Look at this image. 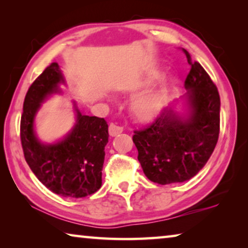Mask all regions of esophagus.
<instances>
[{
    "label": "esophagus",
    "mask_w": 248,
    "mask_h": 248,
    "mask_svg": "<svg viewBox=\"0 0 248 248\" xmlns=\"http://www.w3.org/2000/svg\"><path fill=\"white\" fill-rule=\"evenodd\" d=\"M123 131H124L123 127H119V125H117L115 124H111L110 125H109V134H110V137L118 136V134Z\"/></svg>",
    "instance_id": "1"
}]
</instances>
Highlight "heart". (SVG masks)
I'll use <instances>...</instances> for the list:
<instances>
[{"mask_svg":"<svg viewBox=\"0 0 248 248\" xmlns=\"http://www.w3.org/2000/svg\"><path fill=\"white\" fill-rule=\"evenodd\" d=\"M157 77V73L148 75V77L142 79L140 83H138L134 86H132L130 91L136 92L141 89V87L149 85V84ZM166 93L167 84L165 81H162L156 84L155 86L151 87V89L134 96L131 102V110L134 117L142 121L152 118V117L158 111V109L161 108L162 104L166 97Z\"/></svg>","mask_w":248,"mask_h":248,"instance_id":"obj_1","label":"heart"}]
</instances>
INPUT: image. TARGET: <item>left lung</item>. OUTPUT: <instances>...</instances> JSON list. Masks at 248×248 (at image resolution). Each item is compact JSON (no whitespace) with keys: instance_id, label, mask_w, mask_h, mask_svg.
Segmentation results:
<instances>
[{"instance_id":"obj_1","label":"left lung","mask_w":248,"mask_h":248,"mask_svg":"<svg viewBox=\"0 0 248 248\" xmlns=\"http://www.w3.org/2000/svg\"><path fill=\"white\" fill-rule=\"evenodd\" d=\"M182 50L191 68L185 81L187 92L132 137L143 173L161 185L183 183L196 176L219 139V92L200 63L192 62L189 52Z\"/></svg>"}]
</instances>
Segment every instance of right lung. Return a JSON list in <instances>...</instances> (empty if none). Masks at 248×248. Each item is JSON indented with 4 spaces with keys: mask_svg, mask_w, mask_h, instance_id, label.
I'll return each mask as SVG.
<instances>
[{
    "mask_svg": "<svg viewBox=\"0 0 248 248\" xmlns=\"http://www.w3.org/2000/svg\"><path fill=\"white\" fill-rule=\"evenodd\" d=\"M61 85H66V79L56 62L31 84L24 100L20 140L27 164L49 190L63 197L82 198L102 187L108 124L104 118L83 115L72 100L73 127L52 143L41 141L36 131V116L46 100L63 93Z\"/></svg>",
    "mask_w": 248,
    "mask_h": 248,
    "instance_id": "add662e5",
    "label": "right lung"
}]
</instances>
